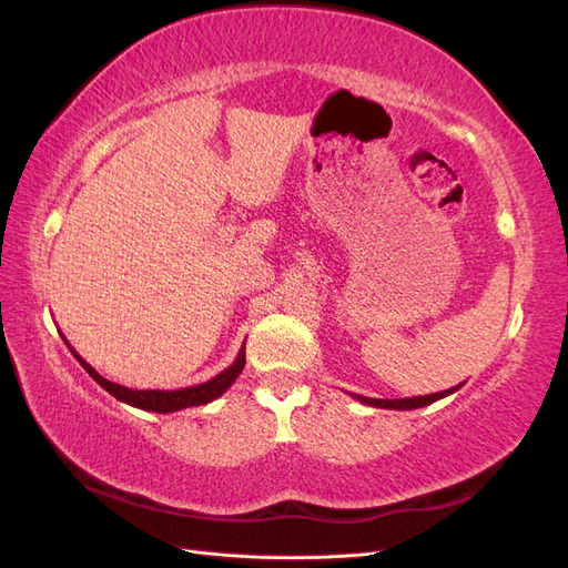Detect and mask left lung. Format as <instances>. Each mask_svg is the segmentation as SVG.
Returning a JSON list of instances; mask_svg holds the SVG:
<instances>
[{
    "label": "left lung",
    "mask_w": 568,
    "mask_h": 568,
    "mask_svg": "<svg viewBox=\"0 0 568 568\" xmlns=\"http://www.w3.org/2000/svg\"><path fill=\"white\" fill-rule=\"evenodd\" d=\"M459 386H462V384H459ZM459 386L448 388V390H440V393H432V395H415V398H395V400L367 398V395H357V393H348V395H353L355 400H359L363 405H369V407H382V409H417V407H426V405H432V403L445 398V395L455 393Z\"/></svg>",
    "instance_id": "8db88e82"
}]
</instances>
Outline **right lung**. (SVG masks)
Segmentation results:
<instances>
[{
  "label": "right lung",
  "mask_w": 568,
  "mask_h": 568,
  "mask_svg": "<svg viewBox=\"0 0 568 568\" xmlns=\"http://www.w3.org/2000/svg\"><path fill=\"white\" fill-rule=\"evenodd\" d=\"M61 338H63V334H61ZM65 346L71 348V353L78 357V363L84 367V372H88L101 388H106L115 400L132 405V407L146 409V412H159V415H168V412H178V409H184V407L213 403L236 382V376L242 374V369L246 365V343H244L234 363L227 369H222L220 374H215L211 382L199 384V386H189V388H178V390H151V388L136 390V388H128V386H120V384H113V382L104 379V376H101L90 363H84V359L73 351L71 343L65 341Z\"/></svg>",
  "instance_id": "obj_1"
}]
</instances>
